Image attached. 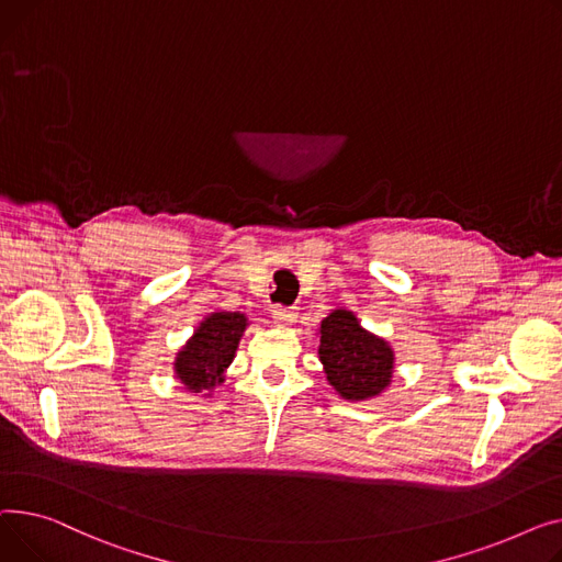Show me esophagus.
Instances as JSON below:
<instances>
[{"label": "esophagus", "instance_id": "obj_1", "mask_svg": "<svg viewBox=\"0 0 562 562\" xmlns=\"http://www.w3.org/2000/svg\"><path fill=\"white\" fill-rule=\"evenodd\" d=\"M272 317H274L279 324L288 326V324H292V322L296 319V311L290 308V306H279V308L272 311Z\"/></svg>", "mask_w": 562, "mask_h": 562}]
</instances>
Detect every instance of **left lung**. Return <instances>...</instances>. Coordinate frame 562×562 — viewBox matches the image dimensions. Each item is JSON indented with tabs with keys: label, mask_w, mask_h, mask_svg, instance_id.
Here are the masks:
<instances>
[{
	"label": "left lung",
	"mask_w": 562,
	"mask_h": 562,
	"mask_svg": "<svg viewBox=\"0 0 562 562\" xmlns=\"http://www.w3.org/2000/svg\"><path fill=\"white\" fill-rule=\"evenodd\" d=\"M319 360L340 397L362 402L390 385L394 353L383 338L368 334L353 313L340 308L322 319Z\"/></svg>",
	"instance_id": "8db88e82"
}]
</instances>
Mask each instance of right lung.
I'll return each mask as SVG.
<instances>
[{"instance_id":"add662e5","label":"right lung","mask_w":562,"mask_h":562,"mask_svg":"<svg viewBox=\"0 0 562 562\" xmlns=\"http://www.w3.org/2000/svg\"><path fill=\"white\" fill-rule=\"evenodd\" d=\"M245 326L247 317L243 313L220 311L209 315L190 342L177 353L175 372L179 381L190 392H211L222 383L224 370L236 356Z\"/></svg>"}]
</instances>
